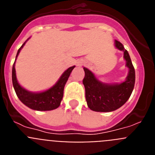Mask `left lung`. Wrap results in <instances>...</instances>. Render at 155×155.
Wrapping results in <instances>:
<instances>
[{
  "instance_id": "left-lung-1",
  "label": "left lung",
  "mask_w": 155,
  "mask_h": 155,
  "mask_svg": "<svg viewBox=\"0 0 155 155\" xmlns=\"http://www.w3.org/2000/svg\"><path fill=\"white\" fill-rule=\"evenodd\" d=\"M117 49L124 51V59L129 68L128 76L125 81L120 84H107L100 82L91 71L84 68V78L83 84L85 88V98L87 106L95 112H112L126 103L135 84V70L128 52L121 42L115 41Z\"/></svg>"
}]
</instances>
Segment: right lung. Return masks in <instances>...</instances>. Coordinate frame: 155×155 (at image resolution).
Returning <instances> with one entry per match:
<instances>
[{
	"mask_svg": "<svg viewBox=\"0 0 155 155\" xmlns=\"http://www.w3.org/2000/svg\"><path fill=\"white\" fill-rule=\"evenodd\" d=\"M25 43V42H24L22 46L18 50L16 58ZM15 63L12 67V83H13L14 88H15L16 94L20 99V101L28 108L34 109V110L49 111L58 108L61 105V100L64 96V89L66 82L68 80L71 71L75 68V66L71 67L67 71H64L58 81L57 82V84L53 86L51 88L48 89L47 91H43V92L32 93L26 91L18 83L17 78H16Z\"/></svg>",
	"mask_w": 155,
	"mask_h": 155,
	"instance_id": "right-lung-1",
	"label": "right lung"
}]
</instances>
